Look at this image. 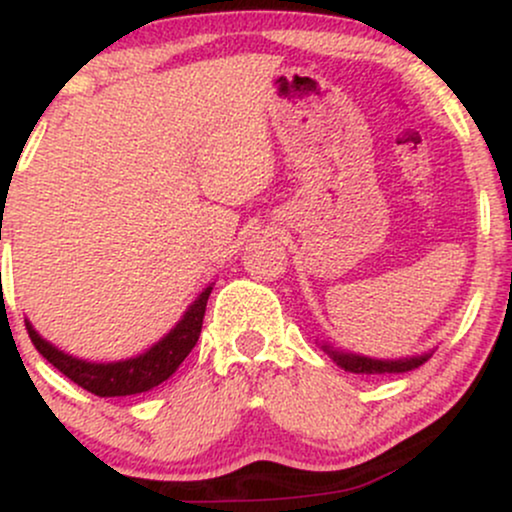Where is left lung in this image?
Listing matches in <instances>:
<instances>
[{"label":"left lung","mask_w":512,"mask_h":512,"mask_svg":"<svg viewBox=\"0 0 512 512\" xmlns=\"http://www.w3.org/2000/svg\"><path fill=\"white\" fill-rule=\"evenodd\" d=\"M315 344L325 351L327 356L337 363L339 368L349 370V373H358V375H390V373H407V370L419 368L421 363H426L428 358L433 356V349L424 351V354H411V356H399V358H373V356H363V354H354V351L339 349L330 342H320L315 339Z\"/></svg>","instance_id":"left-lung-1"}]
</instances>
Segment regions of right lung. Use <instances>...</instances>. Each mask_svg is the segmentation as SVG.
<instances>
[{
  "instance_id": "1",
  "label": "right lung",
  "mask_w": 512,
  "mask_h": 512,
  "mask_svg": "<svg viewBox=\"0 0 512 512\" xmlns=\"http://www.w3.org/2000/svg\"><path fill=\"white\" fill-rule=\"evenodd\" d=\"M211 289H214V284H209L207 289L199 291V296L187 305V310L182 313L180 320L175 322L156 344H151L149 349L142 351V354L120 358V361L103 363L67 354V351L57 349V346L48 342L45 337H40V332L35 330L33 322L28 320V317L26 330L31 334V342L35 344V349L48 358L60 373L67 375L69 380H74L79 387H84V390L93 392V395L98 397L139 395V392L154 390L156 385L168 380L170 375L178 370L180 363L185 361L187 354H190L192 346L197 344Z\"/></svg>"
}]
</instances>
